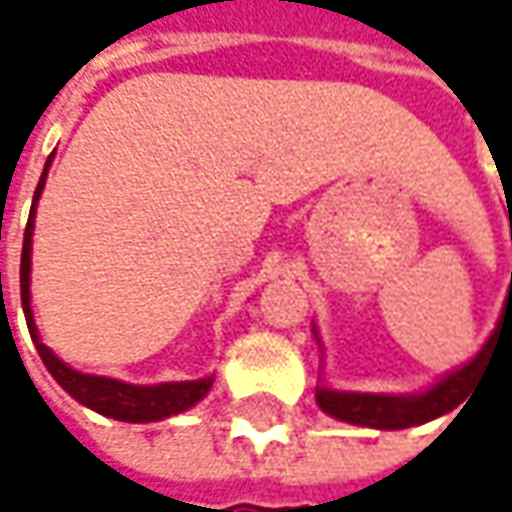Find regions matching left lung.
<instances>
[{"label":"left lung","mask_w":512,"mask_h":512,"mask_svg":"<svg viewBox=\"0 0 512 512\" xmlns=\"http://www.w3.org/2000/svg\"><path fill=\"white\" fill-rule=\"evenodd\" d=\"M512 228V216H510ZM512 301V279L510 293H507V310H504L502 327L507 324V312H510ZM499 327V329H502ZM499 329L490 335V341L476 358L462 366L459 372L440 380L437 386H431L425 394L417 397H389V394H358V392H332V389H318L315 400L318 406L327 411L329 417L344 420L352 425H366V428H383V431H397V428H411V425H423L434 417H442L456 406H462L473 392V386L482 380L485 363H488V352Z\"/></svg>","instance_id":"left-lung-1"}]
</instances>
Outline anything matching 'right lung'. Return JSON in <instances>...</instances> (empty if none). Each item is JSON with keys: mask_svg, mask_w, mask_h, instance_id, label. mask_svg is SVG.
Returning <instances> with one entry per match:
<instances>
[{"mask_svg": "<svg viewBox=\"0 0 512 512\" xmlns=\"http://www.w3.org/2000/svg\"><path fill=\"white\" fill-rule=\"evenodd\" d=\"M53 157V154H50ZM50 166V160H47ZM47 166L41 174L39 188H36V197H33V208H30V219H27V228H24V245H22V307L24 318H27V329L33 335V344L39 349L41 360L47 366V372L56 377L58 386L67 394H72L78 403H84L98 414H106L112 420H123V423H154V420H163L171 414H180L185 408H191L194 403H200L202 397L208 394L214 377H205V380H185V383H160V386H129V383H120L112 377H95V375H81L70 369L67 363L61 360L41 344L39 335H36V324H33V315H30V236H33V214H36V202H39L41 188H44V177H47Z\"/></svg>", "mask_w": 512, "mask_h": 512, "instance_id": "obj_1", "label": "right lung"}]
</instances>
